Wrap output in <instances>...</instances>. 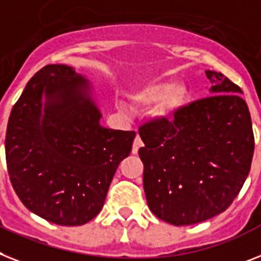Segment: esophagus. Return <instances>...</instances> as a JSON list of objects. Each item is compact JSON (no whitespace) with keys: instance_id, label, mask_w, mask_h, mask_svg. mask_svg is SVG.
Masks as SVG:
<instances>
[{"instance_id":"1","label":"esophagus","mask_w":261,"mask_h":261,"mask_svg":"<svg viewBox=\"0 0 261 261\" xmlns=\"http://www.w3.org/2000/svg\"><path fill=\"white\" fill-rule=\"evenodd\" d=\"M143 146V142H142L141 137L137 135L134 139V143H133V154H138V150Z\"/></svg>"}]
</instances>
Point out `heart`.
Segmentation results:
<instances>
[{
    "label": "heart",
    "mask_w": 261,
    "mask_h": 261,
    "mask_svg": "<svg viewBox=\"0 0 261 261\" xmlns=\"http://www.w3.org/2000/svg\"><path fill=\"white\" fill-rule=\"evenodd\" d=\"M190 93L183 83L170 81L151 82L133 94L134 103L139 107L155 105V114L159 117H168L186 105Z\"/></svg>",
    "instance_id": "heart-1"
}]
</instances>
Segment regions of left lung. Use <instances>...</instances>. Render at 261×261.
Masks as SVG:
<instances>
[{
  "label": "left lung",
  "instance_id": "obj_1",
  "mask_svg": "<svg viewBox=\"0 0 261 261\" xmlns=\"http://www.w3.org/2000/svg\"><path fill=\"white\" fill-rule=\"evenodd\" d=\"M210 97L139 127L143 187L155 216L174 225L204 222L228 208L251 170L255 138L242 89L207 70Z\"/></svg>",
  "mask_w": 261,
  "mask_h": 261
}]
</instances>
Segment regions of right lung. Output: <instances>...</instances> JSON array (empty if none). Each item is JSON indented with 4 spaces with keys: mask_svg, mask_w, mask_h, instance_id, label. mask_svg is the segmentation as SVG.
Segmentation results:
<instances>
[{
    "mask_svg": "<svg viewBox=\"0 0 261 261\" xmlns=\"http://www.w3.org/2000/svg\"><path fill=\"white\" fill-rule=\"evenodd\" d=\"M99 119L90 83L73 67L46 65L32 76L5 139L9 178L26 208L60 225H82L99 214L135 138Z\"/></svg>",
    "mask_w": 261,
    "mask_h": 261,
    "instance_id": "obj_1",
    "label": "right lung"
}]
</instances>
